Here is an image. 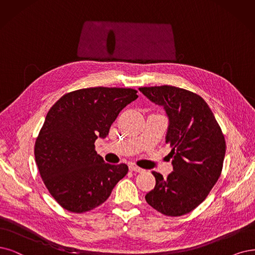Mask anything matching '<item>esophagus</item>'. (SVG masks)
I'll use <instances>...</instances> for the list:
<instances>
[{"instance_id": "esophagus-1", "label": "esophagus", "mask_w": 255, "mask_h": 255, "mask_svg": "<svg viewBox=\"0 0 255 255\" xmlns=\"http://www.w3.org/2000/svg\"><path fill=\"white\" fill-rule=\"evenodd\" d=\"M129 170L130 171H135V172H143L144 169L139 168V167H137L135 165H129Z\"/></svg>"}]
</instances>
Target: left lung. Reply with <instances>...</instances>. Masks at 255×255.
<instances>
[{
  "mask_svg": "<svg viewBox=\"0 0 255 255\" xmlns=\"http://www.w3.org/2000/svg\"><path fill=\"white\" fill-rule=\"evenodd\" d=\"M138 90L166 113V143L173 166L167 178L152 171L155 187L146 194V202L168 216L189 213L221 175L226 152L222 130L207 103L191 91L167 85Z\"/></svg>",
  "mask_w": 255,
  "mask_h": 255,
  "instance_id": "left-lung-1",
  "label": "left lung"
}]
</instances>
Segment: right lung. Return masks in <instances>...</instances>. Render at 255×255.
<instances>
[{"label": "right lung", "mask_w": 255, "mask_h": 255, "mask_svg": "<svg viewBox=\"0 0 255 255\" xmlns=\"http://www.w3.org/2000/svg\"><path fill=\"white\" fill-rule=\"evenodd\" d=\"M130 88L93 87L69 92L48 111L35 140L34 156L47 189L64 209L83 213L105 202L128 172L94 150L112 123L138 97Z\"/></svg>", "instance_id": "add662e5"}]
</instances>
